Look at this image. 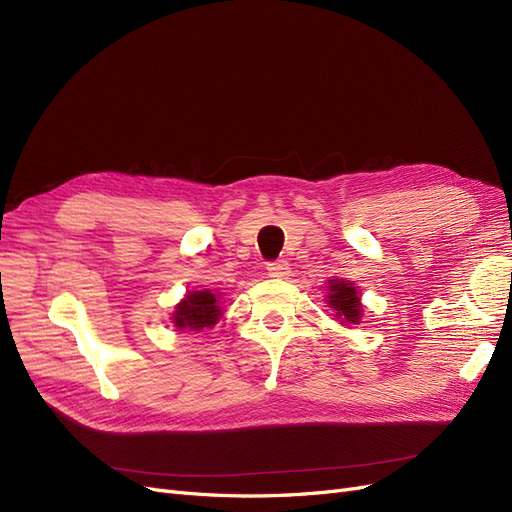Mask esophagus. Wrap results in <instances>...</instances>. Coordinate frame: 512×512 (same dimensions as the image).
I'll return each mask as SVG.
<instances>
[{"mask_svg":"<svg viewBox=\"0 0 512 512\" xmlns=\"http://www.w3.org/2000/svg\"><path fill=\"white\" fill-rule=\"evenodd\" d=\"M267 273L271 277H277V280H288L290 275V265L286 260H277V262H269L267 265Z\"/></svg>","mask_w":512,"mask_h":512,"instance_id":"obj_1","label":"esophagus"}]
</instances>
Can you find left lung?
Returning <instances> with one entry per match:
<instances>
[{
    "mask_svg": "<svg viewBox=\"0 0 512 512\" xmlns=\"http://www.w3.org/2000/svg\"><path fill=\"white\" fill-rule=\"evenodd\" d=\"M327 288V303L335 312V320H339V324H344V327L359 324L363 318L359 286H354L350 280H342V277L337 280L335 277V280H329Z\"/></svg>",
    "mask_w": 512,
    "mask_h": 512,
    "instance_id": "left-lung-1",
    "label": "left lung"
}]
</instances>
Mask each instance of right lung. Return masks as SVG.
Instances as JSON below:
<instances>
[{
  "instance_id": "obj_1",
  "label": "right lung",
  "mask_w": 512,
  "mask_h": 512,
  "mask_svg": "<svg viewBox=\"0 0 512 512\" xmlns=\"http://www.w3.org/2000/svg\"><path fill=\"white\" fill-rule=\"evenodd\" d=\"M224 314L220 303V292L211 290H192L175 305L173 327L177 331H200L211 329Z\"/></svg>"
}]
</instances>
